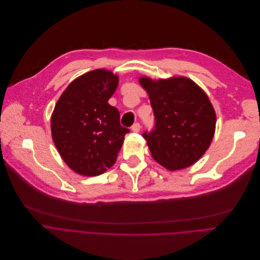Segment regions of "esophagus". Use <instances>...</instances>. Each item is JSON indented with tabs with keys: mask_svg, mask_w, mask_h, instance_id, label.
<instances>
[{
	"mask_svg": "<svg viewBox=\"0 0 260 260\" xmlns=\"http://www.w3.org/2000/svg\"><path fill=\"white\" fill-rule=\"evenodd\" d=\"M131 130L134 132V133H139L140 131H141V125L139 122H135L134 125L132 126V128H131Z\"/></svg>",
	"mask_w": 260,
	"mask_h": 260,
	"instance_id": "1",
	"label": "esophagus"
}]
</instances>
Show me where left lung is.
<instances>
[{
  "mask_svg": "<svg viewBox=\"0 0 260 260\" xmlns=\"http://www.w3.org/2000/svg\"><path fill=\"white\" fill-rule=\"evenodd\" d=\"M149 96L155 128L143 134L152 157L170 171L187 168L201 158L216 130V112L206 93L191 79L139 78Z\"/></svg>",
  "mask_w": 260,
  "mask_h": 260,
  "instance_id": "1",
  "label": "left lung"
}]
</instances>
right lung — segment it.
Returning <instances> with one entry per match:
<instances>
[{"mask_svg": "<svg viewBox=\"0 0 260 260\" xmlns=\"http://www.w3.org/2000/svg\"><path fill=\"white\" fill-rule=\"evenodd\" d=\"M118 85L113 72L97 69L74 79L51 117L52 138L64 163L78 175L100 176L112 167L129 129L108 101Z\"/></svg>", "mask_w": 260, "mask_h": 260, "instance_id": "obj_1", "label": "right lung"}]
</instances>
